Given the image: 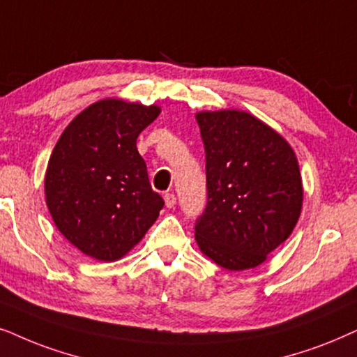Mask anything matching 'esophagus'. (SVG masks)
<instances>
[{
    "label": "esophagus",
    "instance_id": "34e87169",
    "mask_svg": "<svg viewBox=\"0 0 357 357\" xmlns=\"http://www.w3.org/2000/svg\"><path fill=\"white\" fill-rule=\"evenodd\" d=\"M165 204H166V207H168V208L176 206V196L173 192H166L165 194Z\"/></svg>",
    "mask_w": 357,
    "mask_h": 357
}]
</instances>
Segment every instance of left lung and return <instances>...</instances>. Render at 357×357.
I'll use <instances>...</instances> for the list:
<instances>
[{"mask_svg": "<svg viewBox=\"0 0 357 357\" xmlns=\"http://www.w3.org/2000/svg\"><path fill=\"white\" fill-rule=\"evenodd\" d=\"M207 204L196 218L199 248L228 271L263 263L292 234L302 208L296 153L243 111L199 112Z\"/></svg>", "mask_w": 357, "mask_h": 357, "instance_id": "obj_1", "label": "left lung"}]
</instances>
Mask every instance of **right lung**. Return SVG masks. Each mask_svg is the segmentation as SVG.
Masks as SVG:
<instances>
[{
    "instance_id": "right-lung-1",
    "label": "right lung",
    "mask_w": 357,
    "mask_h": 357,
    "mask_svg": "<svg viewBox=\"0 0 357 357\" xmlns=\"http://www.w3.org/2000/svg\"><path fill=\"white\" fill-rule=\"evenodd\" d=\"M158 114V106L102 99L68 123L52 151L47 207L60 234L94 259L122 258L165 206L137 150Z\"/></svg>"
}]
</instances>
